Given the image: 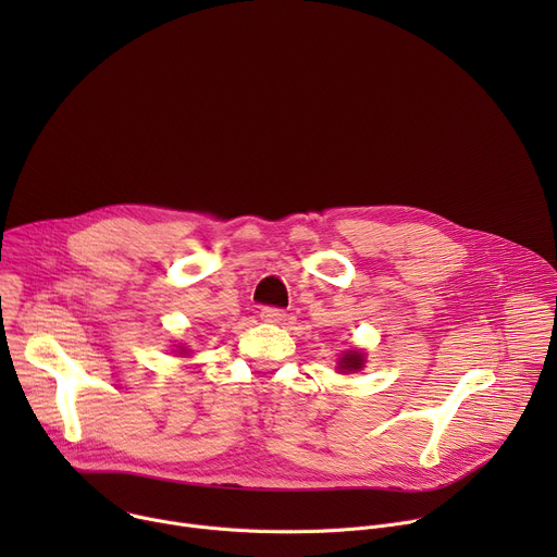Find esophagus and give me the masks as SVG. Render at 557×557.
<instances>
[{"instance_id":"esophagus-1","label":"esophagus","mask_w":557,"mask_h":557,"mask_svg":"<svg viewBox=\"0 0 557 557\" xmlns=\"http://www.w3.org/2000/svg\"><path fill=\"white\" fill-rule=\"evenodd\" d=\"M260 317L262 322H269V324H280L284 320V310L282 308H275V306H264L260 310Z\"/></svg>"}]
</instances>
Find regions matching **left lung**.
Here are the masks:
<instances>
[{
    "label": "left lung",
    "instance_id": "1",
    "mask_svg": "<svg viewBox=\"0 0 557 557\" xmlns=\"http://www.w3.org/2000/svg\"><path fill=\"white\" fill-rule=\"evenodd\" d=\"M363 352H357V350H348L344 357H339V370L342 372H355V370H361L363 368Z\"/></svg>",
    "mask_w": 557,
    "mask_h": 557
}]
</instances>
